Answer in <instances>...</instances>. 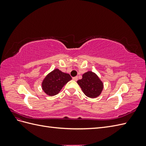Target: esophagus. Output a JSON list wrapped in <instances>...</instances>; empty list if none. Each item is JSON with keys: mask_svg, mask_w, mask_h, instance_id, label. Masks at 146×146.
I'll return each instance as SVG.
<instances>
[{"mask_svg": "<svg viewBox=\"0 0 146 146\" xmlns=\"http://www.w3.org/2000/svg\"><path fill=\"white\" fill-rule=\"evenodd\" d=\"M72 79H73V80H74V81H77L78 77H73Z\"/></svg>", "mask_w": 146, "mask_h": 146, "instance_id": "1", "label": "esophagus"}]
</instances>
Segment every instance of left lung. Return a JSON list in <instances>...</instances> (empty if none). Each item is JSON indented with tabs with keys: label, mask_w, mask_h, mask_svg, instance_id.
Listing matches in <instances>:
<instances>
[{
	"label": "left lung",
	"mask_w": 146,
	"mask_h": 146,
	"mask_svg": "<svg viewBox=\"0 0 146 146\" xmlns=\"http://www.w3.org/2000/svg\"><path fill=\"white\" fill-rule=\"evenodd\" d=\"M83 93L87 97L94 99L99 97L104 89V83L95 72L89 70L82 75V78L77 81Z\"/></svg>",
	"instance_id": "obj_1"
}]
</instances>
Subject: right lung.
<instances>
[{
  "instance_id": "right-lung-1",
  "label": "right lung",
  "mask_w": 146,
  "mask_h": 146,
  "mask_svg": "<svg viewBox=\"0 0 146 146\" xmlns=\"http://www.w3.org/2000/svg\"><path fill=\"white\" fill-rule=\"evenodd\" d=\"M72 78L70 75L56 68L48 73L43 79L41 88L43 91L49 96L58 94L63 87Z\"/></svg>"
}]
</instances>
